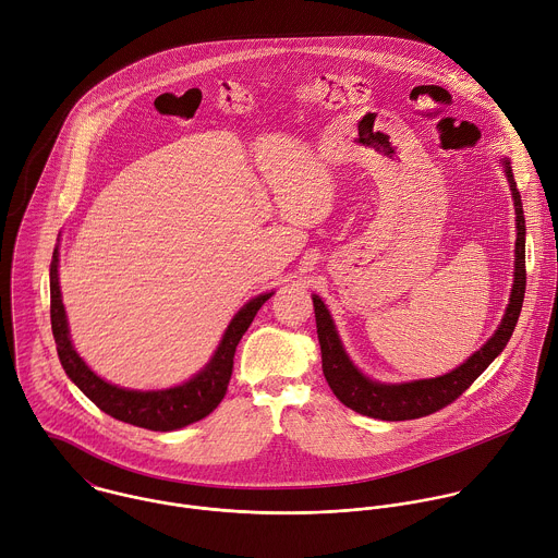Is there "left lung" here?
Instances as JSON below:
<instances>
[{
	"mask_svg": "<svg viewBox=\"0 0 558 558\" xmlns=\"http://www.w3.org/2000/svg\"><path fill=\"white\" fill-rule=\"evenodd\" d=\"M504 168H506V177L514 199V213H517L514 284L510 293V304L495 335L473 356H469L460 367H456L453 373L436 379L399 384V386H386V384L365 379L345 356L324 302L317 295H313L324 377L332 395L352 412L369 418H381V421H414V418H423L434 412H440L442 408L451 405L458 397H462L471 388V384L490 365V361L506 348L517 326L521 304H523V293H525V219H523L521 195L517 191V181L512 177V168L508 159H504Z\"/></svg>",
	"mask_w": 558,
	"mask_h": 558,
	"instance_id": "1",
	"label": "left lung"
}]
</instances>
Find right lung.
Masks as SVG:
<instances>
[{
	"instance_id": "right-lung-1",
	"label": "right lung",
	"mask_w": 558,
	"mask_h": 558,
	"mask_svg": "<svg viewBox=\"0 0 558 558\" xmlns=\"http://www.w3.org/2000/svg\"><path fill=\"white\" fill-rule=\"evenodd\" d=\"M57 263L59 252L52 254V267H50V317H52V335L57 341V352L61 359V365L65 375L81 388V392L96 403L105 414L113 416L116 421L144 427L150 432H172L179 427H185L191 423H197L206 418L226 397L228 384L232 379L234 367V352L254 322L258 308L271 298V293H263L254 300H250L236 317L230 322L213 361L202 369V373L191 379L189 384L159 390V392H133L116 388L100 377H96L92 369L85 365V361L76 354L72 348L70 335H68V319L65 308L61 300L59 289V276H57Z\"/></svg>"
}]
</instances>
